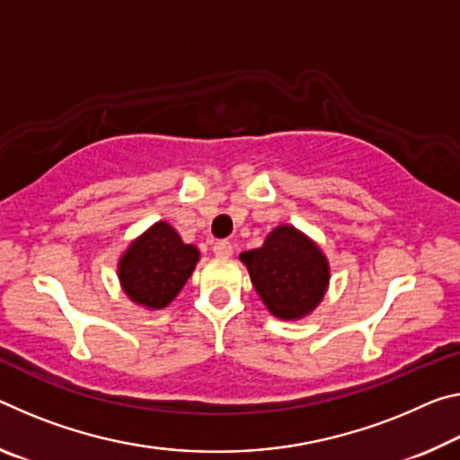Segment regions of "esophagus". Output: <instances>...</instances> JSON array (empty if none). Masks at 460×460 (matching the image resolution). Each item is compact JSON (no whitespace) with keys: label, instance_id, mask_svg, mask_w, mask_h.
<instances>
[{"label":"esophagus","instance_id":"esophagus-1","mask_svg":"<svg viewBox=\"0 0 460 460\" xmlns=\"http://www.w3.org/2000/svg\"><path fill=\"white\" fill-rule=\"evenodd\" d=\"M213 252L217 258H231L233 256V245L227 242V239H221L213 245Z\"/></svg>","mask_w":460,"mask_h":460}]
</instances>
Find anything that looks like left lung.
Segmentation results:
<instances>
[{
	"label": "left lung",
	"mask_w": 460,
	"mask_h": 460,
	"mask_svg": "<svg viewBox=\"0 0 460 460\" xmlns=\"http://www.w3.org/2000/svg\"><path fill=\"white\" fill-rule=\"evenodd\" d=\"M242 261L261 301L280 319H298L317 307L330 282L322 250L295 227H276L258 250L243 252Z\"/></svg>",
	"instance_id": "left-lung-1"
}]
</instances>
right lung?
<instances>
[{
    "label": "right lung",
    "mask_w": 460,
    "mask_h": 460,
    "mask_svg": "<svg viewBox=\"0 0 460 460\" xmlns=\"http://www.w3.org/2000/svg\"><path fill=\"white\" fill-rule=\"evenodd\" d=\"M199 261V250L180 239L165 221L130 243L119 264L125 293L147 309H162L173 301Z\"/></svg>",
    "instance_id": "right-lung-1"
}]
</instances>
